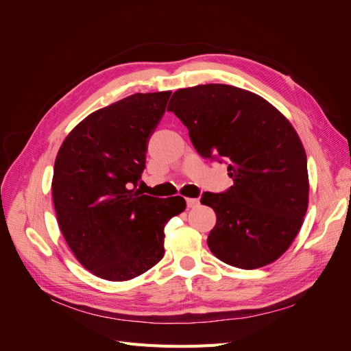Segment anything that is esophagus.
<instances>
[{
    "instance_id": "obj_1",
    "label": "esophagus",
    "mask_w": 351,
    "mask_h": 351,
    "mask_svg": "<svg viewBox=\"0 0 351 351\" xmlns=\"http://www.w3.org/2000/svg\"><path fill=\"white\" fill-rule=\"evenodd\" d=\"M186 204H187V208H196L199 205V199L189 197V199H186Z\"/></svg>"
}]
</instances>
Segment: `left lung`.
<instances>
[{
  "label": "left lung",
  "instance_id": "8db88e82",
  "mask_svg": "<svg viewBox=\"0 0 351 351\" xmlns=\"http://www.w3.org/2000/svg\"><path fill=\"white\" fill-rule=\"evenodd\" d=\"M204 158H224L232 184L204 193L217 214L208 236L215 256L256 269L282 256L303 226L309 176L303 143L291 123L259 95L230 84L178 89L169 101Z\"/></svg>",
  "mask_w": 351,
  "mask_h": 351
}]
</instances>
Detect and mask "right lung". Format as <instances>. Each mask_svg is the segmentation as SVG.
Masks as SVG:
<instances>
[{
	"label": "right lung",
	"instance_id": "obj_1",
	"mask_svg": "<svg viewBox=\"0 0 351 351\" xmlns=\"http://www.w3.org/2000/svg\"><path fill=\"white\" fill-rule=\"evenodd\" d=\"M171 92L134 93L89 114L67 134L54 164L52 200L76 259L108 281L139 277L164 256V227L186 209L136 189L147 141Z\"/></svg>",
	"mask_w": 351,
	"mask_h": 351
}]
</instances>
